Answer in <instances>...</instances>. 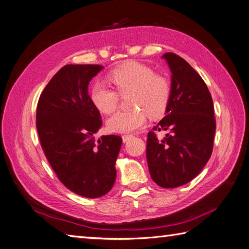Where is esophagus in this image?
<instances>
[{"label":"esophagus","mask_w":249,"mask_h":249,"mask_svg":"<svg viewBox=\"0 0 249 249\" xmlns=\"http://www.w3.org/2000/svg\"><path fill=\"white\" fill-rule=\"evenodd\" d=\"M132 137H133V135H123V136H122V139H123L124 142H128V140Z\"/></svg>","instance_id":"34e87169"}]
</instances>
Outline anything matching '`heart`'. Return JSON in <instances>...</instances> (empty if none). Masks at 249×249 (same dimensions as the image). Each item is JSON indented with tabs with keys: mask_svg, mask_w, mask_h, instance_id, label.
I'll list each match as a JSON object with an SVG mask.
<instances>
[{
	"mask_svg": "<svg viewBox=\"0 0 249 249\" xmlns=\"http://www.w3.org/2000/svg\"><path fill=\"white\" fill-rule=\"evenodd\" d=\"M107 78L117 91L102 81H97L90 91L92 105L101 113L111 114L119 105L117 93L120 96L130 93L129 106L134 107L117 112L107 120V126L110 132L132 133L146 124L147 113L151 117L161 116L169 106L170 81L147 65L137 62L125 63L113 70Z\"/></svg>",
	"mask_w": 249,
	"mask_h": 249,
	"instance_id": "b5f03b06",
	"label": "heart"
}]
</instances>
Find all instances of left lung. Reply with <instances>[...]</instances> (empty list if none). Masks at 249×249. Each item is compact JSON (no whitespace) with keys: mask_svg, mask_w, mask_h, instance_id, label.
I'll list each match as a JSON object with an SVG mask.
<instances>
[{"mask_svg":"<svg viewBox=\"0 0 249 249\" xmlns=\"http://www.w3.org/2000/svg\"><path fill=\"white\" fill-rule=\"evenodd\" d=\"M171 70V98L165 116L147 139V162L151 178L163 188L191 182L210 159L215 133L211 94L200 75L175 53H165ZM165 131L162 140L155 132Z\"/></svg>","mask_w":249,"mask_h":249,"instance_id":"obj_1","label":"left lung"}]
</instances>
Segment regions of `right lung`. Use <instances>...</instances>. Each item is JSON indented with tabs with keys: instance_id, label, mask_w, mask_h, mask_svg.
I'll use <instances>...</instances> for the list:
<instances>
[{
	"instance_id": "add662e5",
	"label": "right lung",
	"mask_w": 249,
	"mask_h": 249,
	"mask_svg": "<svg viewBox=\"0 0 249 249\" xmlns=\"http://www.w3.org/2000/svg\"><path fill=\"white\" fill-rule=\"evenodd\" d=\"M101 65L63 66L39 98L36 125L50 165L64 186L79 196L101 197L116 178L115 162L122 137L94 134L100 129V112L88 94L89 81Z\"/></svg>"
}]
</instances>
